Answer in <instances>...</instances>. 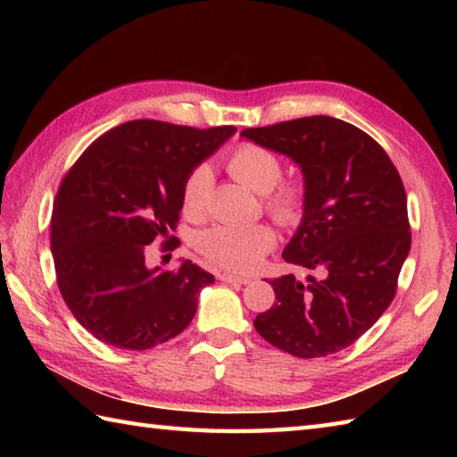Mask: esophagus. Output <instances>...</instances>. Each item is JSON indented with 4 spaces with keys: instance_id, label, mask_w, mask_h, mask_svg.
Returning <instances> with one entry per match:
<instances>
[{
    "instance_id": "esophagus-1",
    "label": "esophagus",
    "mask_w": 457,
    "mask_h": 457,
    "mask_svg": "<svg viewBox=\"0 0 457 457\" xmlns=\"http://www.w3.org/2000/svg\"><path fill=\"white\" fill-rule=\"evenodd\" d=\"M218 278L221 280V283H228V285H247V283H251V278H247V277H236V275H228V273L218 275Z\"/></svg>"
}]
</instances>
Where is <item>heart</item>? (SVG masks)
Listing matches in <instances>:
<instances>
[{
    "label": "heart",
    "instance_id": "b5f03b06",
    "mask_svg": "<svg viewBox=\"0 0 457 457\" xmlns=\"http://www.w3.org/2000/svg\"><path fill=\"white\" fill-rule=\"evenodd\" d=\"M226 169L236 180L259 194H265L267 212L283 226H295L306 208V184L298 179L280 180L283 162L273 151L255 143H241L228 154ZM212 172L204 164L194 167L180 188L184 216L198 220L206 213ZM277 244L275 231L267 223L255 226H213L202 231L196 241L200 253L229 273H251Z\"/></svg>",
    "mask_w": 457,
    "mask_h": 457
}]
</instances>
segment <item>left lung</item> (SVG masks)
Here are the masks:
<instances>
[{"label":"left lung","instance_id":"obj_1","mask_svg":"<svg viewBox=\"0 0 457 457\" xmlns=\"http://www.w3.org/2000/svg\"><path fill=\"white\" fill-rule=\"evenodd\" d=\"M283 153L304 174L306 208L283 251L308 280H270L277 303L255 318L269 344L295 357H326L357 342L385 312L411 251L401 174L355 125L312 115L241 131Z\"/></svg>","mask_w":457,"mask_h":457}]
</instances>
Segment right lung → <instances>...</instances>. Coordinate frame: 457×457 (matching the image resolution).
Segmentation results:
<instances>
[{"instance_id":"add662e5","label":"right lung","mask_w":457,"mask_h":457,"mask_svg":"<svg viewBox=\"0 0 457 457\" xmlns=\"http://www.w3.org/2000/svg\"><path fill=\"white\" fill-rule=\"evenodd\" d=\"M237 129H196L135 120L104 133L58 187L51 218L56 283L74 318L100 342L143 352L187 328L213 275L184 261L177 270L147 267L162 237L177 249L187 174Z\"/></svg>"}]
</instances>
